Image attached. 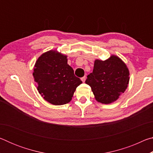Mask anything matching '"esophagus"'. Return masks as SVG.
Instances as JSON below:
<instances>
[{
    "mask_svg": "<svg viewBox=\"0 0 153 153\" xmlns=\"http://www.w3.org/2000/svg\"><path fill=\"white\" fill-rule=\"evenodd\" d=\"M81 80L83 82H85V81H86V76H84L82 77L81 78Z\"/></svg>",
    "mask_w": 153,
    "mask_h": 153,
    "instance_id": "34e87169",
    "label": "esophagus"
}]
</instances>
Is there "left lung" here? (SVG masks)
I'll return each instance as SVG.
<instances>
[{
  "label": "left lung",
  "mask_w": 153,
  "mask_h": 153,
  "mask_svg": "<svg viewBox=\"0 0 153 153\" xmlns=\"http://www.w3.org/2000/svg\"><path fill=\"white\" fill-rule=\"evenodd\" d=\"M86 84L91 87L95 99L102 104H110L124 93L129 81V71L126 63L117 55L105 61L96 59L92 73Z\"/></svg>",
  "instance_id": "left-lung-1"
}]
</instances>
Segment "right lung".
I'll return each instance as SVG.
<instances>
[{
	"label": "right lung",
	"instance_id": "right-lung-1",
	"mask_svg": "<svg viewBox=\"0 0 153 153\" xmlns=\"http://www.w3.org/2000/svg\"><path fill=\"white\" fill-rule=\"evenodd\" d=\"M67 64V56L56 50L42 54L33 67L36 87L44 99L54 105H63L72 99L76 88L82 83Z\"/></svg>",
	"mask_w": 153,
	"mask_h": 153
}]
</instances>
